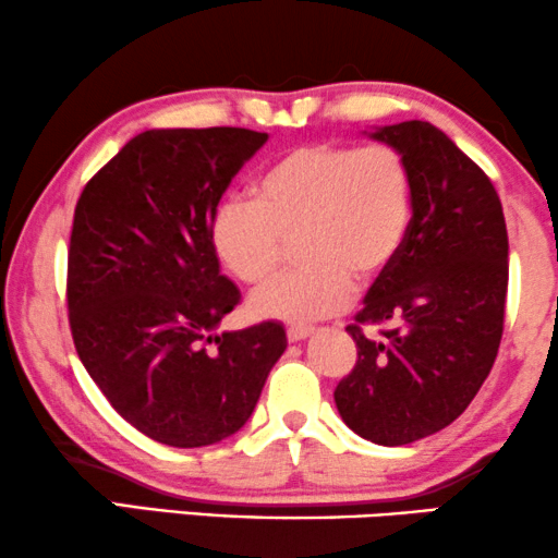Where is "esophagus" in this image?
Listing matches in <instances>:
<instances>
[{"label": "esophagus", "instance_id": "esophagus-1", "mask_svg": "<svg viewBox=\"0 0 558 558\" xmlns=\"http://www.w3.org/2000/svg\"><path fill=\"white\" fill-rule=\"evenodd\" d=\"M308 336H313V328H290L288 331V341L290 343H298V341H305Z\"/></svg>", "mask_w": 558, "mask_h": 558}]
</instances>
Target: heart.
<instances>
[{"instance_id":"obj_1","label":"heart","mask_w":558,"mask_h":558,"mask_svg":"<svg viewBox=\"0 0 558 558\" xmlns=\"http://www.w3.org/2000/svg\"><path fill=\"white\" fill-rule=\"evenodd\" d=\"M412 171L387 144H308L290 148L253 184V202H225L209 225L219 265L245 286L270 280L282 242L298 234L301 268L250 295L260 320L305 326L336 316L356 280L381 278L402 253L412 225Z\"/></svg>"}]
</instances>
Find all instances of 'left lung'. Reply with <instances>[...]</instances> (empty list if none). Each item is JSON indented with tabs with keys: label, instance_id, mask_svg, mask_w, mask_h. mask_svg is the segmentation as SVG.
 I'll list each match as a JSON object with an SVG mask.
<instances>
[{
	"label": "left lung",
	"instance_id": "1",
	"mask_svg": "<svg viewBox=\"0 0 558 558\" xmlns=\"http://www.w3.org/2000/svg\"><path fill=\"white\" fill-rule=\"evenodd\" d=\"M412 171V225L347 331L359 359L333 391L341 420L376 445L435 435L473 402L496 361L508 293V232L498 192L427 121L374 125ZM395 323L384 340L360 326Z\"/></svg>",
	"mask_w": 558,
	"mask_h": 558
}]
</instances>
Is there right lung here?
Wrapping results in <instances>:
<instances>
[{"label": "right lung", "mask_w": 558, "mask_h": 558, "mask_svg": "<svg viewBox=\"0 0 558 558\" xmlns=\"http://www.w3.org/2000/svg\"><path fill=\"white\" fill-rule=\"evenodd\" d=\"M265 141L227 125L144 131L77 199L68 253L77 356L113 410L161 445H215L245 427L288 347L276 320L217 333L240 290L219 272L209 225Z\"/></svg>", "instance_id": "obj_1"}]
</instances>
